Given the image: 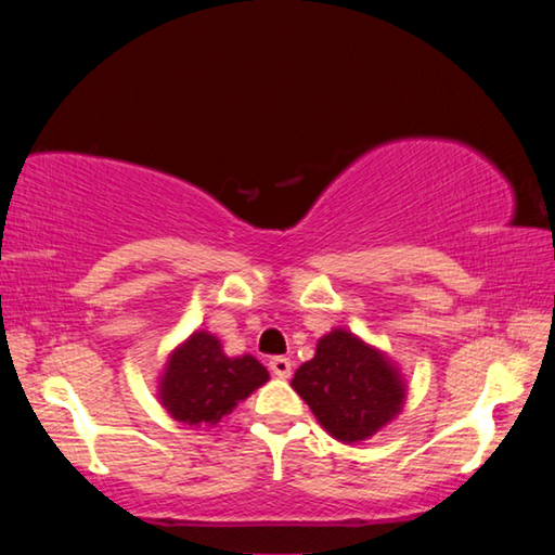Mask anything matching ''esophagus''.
<instances>
[{
    "label": "esophagus",
    "instance_id": "34e87169",
    "mask_svg": "<svg viewBox=\"0 0 555 555\" xmlns=\"http://www.w3.org/2000/svg\"><path fill=\"white\" fill-rule=\"evenodd\" d=\"M269 370L274 377L279 379H288L291 377V360L288 357H274V360L269 362Z\"/></svg>",
    "mask_w": 555,
    "mask_h": 555
}]
</instances>
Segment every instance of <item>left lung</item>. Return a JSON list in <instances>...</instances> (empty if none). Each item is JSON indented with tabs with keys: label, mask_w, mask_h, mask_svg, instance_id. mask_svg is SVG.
<instances>
[{
	"label": "left lung",
	"mask_w": 555,
	"mask_h": 555,
	"mask_svg": "<svg viewBox=\"0 0 555 555\" xmlns=\"http://www.w3.org/2000/svg\"><path fill=\"white\" fill-rule=\"evenodd\" d=\"M291 387L327 434L357 443L377 434L403 406V382L379 350L347 331L318 340L315 357L300 364Z\"/></svg>",
	"instance_id": "1"
}]
</instances>
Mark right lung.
<instances>
[{
	"label": "right lung",
	"instance_id": "right-lung-1",
	"mask_svg": "<svg viewBox=\"0 0 555 555\" xmlns=\"http://www.w3.org/2000/svg\"><path fill=\"white\" fill-rule=\"evenodd\" d=\"M267 379V367L255 357H228L218 337L198 331L171 354L158 389L176 421L215 426Z\"/></svg>",
	"mask_w": 555,
	"mask_h": 555
}]
</instances>
